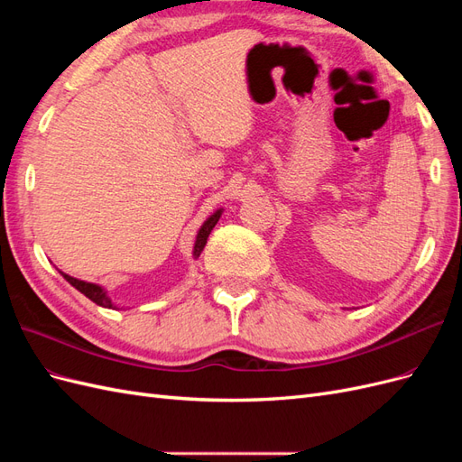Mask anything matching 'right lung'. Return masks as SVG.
<instances>
[{
  "instance_id": "add662e5",
  "label": "right lung",
  "mask_w": 462,
  "mask_h": 462,
  "mask_svg": "<svg viewBox=\"0 0 462 462\" xmlns=\"http://www.w3.org/2000/svg\"><path fill=\"white\" fill-rule=\"evenodd\" d=\"M221 212H223V209H216V212L204 221V226L200 227V231H199V235H197V243H194V250H192V256H194V258L200 256V253H202L204 246H206V241H208L209 233H212V229L216 227V223H217L219 217H221ZM61 275H63V277L67 279V282L71 283L77 291H80L82 295L88 297L92 302L104 306V309H114V302H111V299L107 297V292H106L100 285L80 282V279H75V277L67 275V273H63V272H61Z\"/></svg>"
}]
</instances>
